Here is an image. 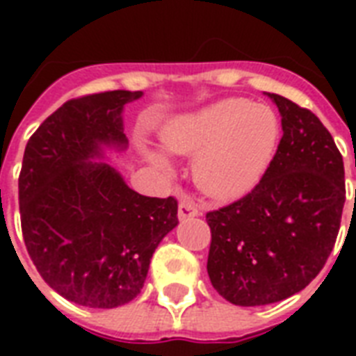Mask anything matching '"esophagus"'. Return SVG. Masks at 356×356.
I'll return each instance as SVG.
<instances>
[{
    "label": "esophagus",
    "mask_w": 356,
    "mask_h": 356,
    "mask_svg": "<svg viewBox=\"0 0 356 356\" xmlns=\"http://www.w3.org/2000/svg\"><path fill=\"white\" fill-rule=\"evenodd\" d=\"M200 216V209L194 201L183 200L179 203V220H188V218Z\"/></svg>",
    "instance_id": "obj_1"
}]
</instances>
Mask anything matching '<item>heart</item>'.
I'll use <instances>...</instances> for the list:
<instances>
[{
	"label": "heart",
	"instance_id": "obj_1",
	"mask_svg": "<svg viewBox=\"0 0 356 356\" xmlns=\"http://www.w3.org/2000/svg\"><path fill=\"white\" fill-rule=\"evenodd\" d=\"M279 138V122L270 107L245 99H222L197 113L172 120L161 133L164 151L192 156L194 179L212 197L248 192L264 173ZM145 159L168 172L161 153L145 149Z\"/></svg>",
	"mask_w": 356,
	"mask_h": 356
}]
</instances>
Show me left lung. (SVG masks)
<instances>
[{
    "mask_svg": "<svg viewBox=\"0 0 356 356\" xmlns=\"http://www.w3.org/2000/svg\"><path fill=\"white\" fill-rule=\"evenodd\" d=\"M268 96L282 125L270 166L249 194L207 212V271L216 292L240 307L301 292L325 266L346 203L343 159L331 133L309 108Z\"/></svg>",
    "mask_w": 356,
    "mask_h": 356,
    "instance_id": "8db88e82",
    "label": "left lung"
}]
</instances>
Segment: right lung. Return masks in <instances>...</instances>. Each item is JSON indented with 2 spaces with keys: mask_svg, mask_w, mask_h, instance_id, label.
Segmentation results:
<instances>
[{
  "mask_svg": "<svg viewBox=\"0 0 356 356\" xmlns=\"http://www.w3.org/2000/svg\"><path fill=\"white\" fill-rule=\"evenodd\" d=\"M142 92L70 99L25 145L18 179L22 233L33 264L57 293L90 309L133 301L151 257L179 223L175 197L134 192L105 162L127 147L123 107Z\"/></svg>",
  "mask_w": 356,
  "mask_h": 356,
  "instance_id": "add662e5",
  "label": "right lung"
}]
</instances>
